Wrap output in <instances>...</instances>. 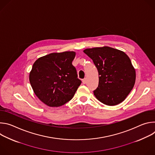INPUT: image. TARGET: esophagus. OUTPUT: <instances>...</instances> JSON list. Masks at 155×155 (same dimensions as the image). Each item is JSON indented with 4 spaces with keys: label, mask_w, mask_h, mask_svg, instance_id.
Segmentation results:
<instances>
[{
    "label": "esophagus",
    "mask_w": 155,
    "mask_h": 155,
    "mask_svg": "<svg viewBox=\"0 0 155 155\" xmlns=\"http://www.w3.org/2000/svg\"><path fill=\"white\" fill-rule=\"evenodd\" d=\"M82 82H83V84H85V83H86V78L83 79V80H82Z\"/></svg>",
    "instance_id": "1"
}]
</instances>
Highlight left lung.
Here are the masks:
<instances>
[{"label": "left lung", "mask_w": 155, "mask_h": 155, "mask_svg": "<svg viewBox=\"0 0 155 155\" xmlns=\"http://www.w3.org/2000/svg\"><path fill=\"white\" fill-rule=\"evenodd\" d=\"M83 51L93 61L99 72V85L93 91L96 97L107 105L122 102L136 81V71L127 55L108 47Z\"/></svg>", "instance_id": "8db88e82"}]
</instances>
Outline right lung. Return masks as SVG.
<instances>
[{
  "label": "right lung",
  "mask_w": 155,
  "mask_h": 155,
  "mask_svg": "<svg viewBox=\"0 0 155 155\" xmlns=\"http://www.w3.org/2000/svg\"><path fill=\"white\" fill-rule=\"evenodd\" d=\"M74 51L51 53L33 64L29 81L38 98L50 107H59L71 101L81 81L72 65Z\"/></svg>",
  "instance_id": "1"
}]
</instances>
